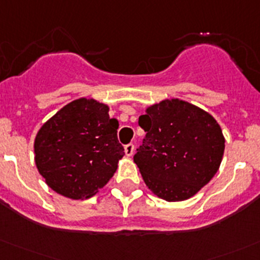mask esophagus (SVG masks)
<instances>
[{"mask_svg":"<svg viewBox=\"0 0 260 260\" xmlns=\"http://www.w3.org/2000/svg\"><path fill=\"white\" fill-rule=\"evenodd\" d=\"M134 150H135L134 144L125 145V154L127 155V157H132V155L134 154Z\"/></svg>","mask_w":260,"mask_h":260,"instance_id":"1","label":"esophagus"}]
</instances>
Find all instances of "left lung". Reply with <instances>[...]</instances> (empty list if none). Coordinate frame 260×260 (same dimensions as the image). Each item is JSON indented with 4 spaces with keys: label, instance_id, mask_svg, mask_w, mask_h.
I'll return each mask as SVG.
<instances>
[{
    "label": "left lung",
    "instance_id": "1",
    "mask_svg": "<svg viewBox=\"0 0 260 260\" xmlns=\"http://www.w3.org/2000/svg\"><path fill=\"white\" fill-rule=\"evenodd\" d=\"M147 135L134 162L145 185L167 202L197 194L218 171L224 138L214 117L186 101L165 100L139 117Z\"/></svg>",
    "mask_w": 260,
    "mask_h": 260
}]
</instances>
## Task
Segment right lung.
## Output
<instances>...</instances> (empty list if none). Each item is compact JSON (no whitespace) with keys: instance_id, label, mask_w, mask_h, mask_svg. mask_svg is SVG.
<instances>
[{"instance_id":"1","label":"right lung","mask_w":260,"mask_h":260,"mask_svg":"<svg viewBox=\"0 0 260 260\" xmlns=\"http://www.w3.org/2000/svg\"><path fill=\"white\" fill-rule=\"evenodd\" d=\"M107 105L79 98L61 108L37 133L36 165L46 184L70 199H86L102 189L123 157L118 121Z\"/></svg>"}]
</instances>
